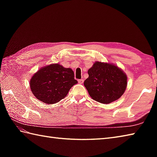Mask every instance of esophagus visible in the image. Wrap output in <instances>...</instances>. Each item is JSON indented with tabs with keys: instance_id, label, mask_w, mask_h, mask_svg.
<instances>
[{
	"instance_id": "obj_1",
	"label": "esophagus",
	"mask_w": 157,
	"mask_h": 157,
	"mask_svg": "<svg viewBox=\"0 0 157 157\" xmlns=\"http://www.w3.org/2000/svg\"><path fill=\"white\" fill-rule=\"evenodd\" d=\"M84 79H79V80H78V82L79 83V84H83V83H84Z\"/></svg>"
}]
</instances>
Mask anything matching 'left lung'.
I'll return each mask as SVG.
<instances>
[{
  "label": "left lung",
  "mask_w": 157,
  "mask_h": 157,
  "mask_svg": "<svg viewBox=\"0 0 157 157\" xmlns=\"http://www.w3.org/2000/svg\"><path fill=\"white\" fill-rule=\"evenodd\" d=\"M84 86L90 97L102 104L118 100L125 92L128 78L123 70L110 63L96 61L88 71Z\"/></svg>",
  "instance_id": "1"
}]
</instances>
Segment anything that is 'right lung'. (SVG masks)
<instances>
[{"label":"right lung","mask_w":157,"mask_h":157,"mask_svg":"<svg viewBox=\"0 0 157 157\" xmlns=\"http://www.w3.org/2000/svg\"><path fill=\"white\" fill-rule=\"evenodd\" d=\"M78 84L71 68L59 63L42 67L29 81L31 91L36 98L46 104L59 102L68 94L73 85Z\"/></svg>","instance_id":"right-lung-1"}]
</instances>
